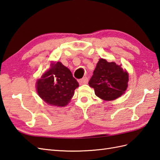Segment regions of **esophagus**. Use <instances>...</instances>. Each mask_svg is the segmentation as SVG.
Segmentation results:
<instances>
[{"label": "esophagus", "instance_id": "1", "mask_svg": "<svg viewBox=\"0 0 160 160\" xmlns=\"http://www.w3.org/2000/svg\"><path fill=\"white\" fill-rule=\"evenodd\" d=\"M88 82V79L87 77H83V79H81L79 80V84L80 85H83V84H86Z\"/></svg>", "mask_w": 160, "mask_h": 160}]
</instances>
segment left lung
Returning a JSON list of instances; mask_svg holds the SVG:
<instances>
[{
    "label": "left lung",
    "mask_w": 160,
    "mask_h": 160,
    "mask_svg": "<svg viewBox=\"0 0 160 160\" xmlns=\"http://www.w3.org/2000/svg\"><path fill=\"white\" fill-rule=\"evenodd\" d=\"M128 73L115 62L100 58L89 85L96 95L104 100H113L122 96L128 88Z\"/></svg>",
    "instance_id": "8db88e82"
}]
</instances>
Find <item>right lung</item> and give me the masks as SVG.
Masks as SVG:
<instances>
[{"label":"right lung","instance_id":"obj_1","mask_svg":"<svg viewBox=\"0 0 160 160\" xmlns=\"http://www.w3.org/2000/svg\"><path fill=\"white\" fill-rule=\"evenodd\" d=\"M78 87L79 83L71 71L60 62L51 64V68L37 81L38 96L46 103L58 107L67 105Z\"/></svg>","mask_w":160,"mask_h":160}]
</instances>
